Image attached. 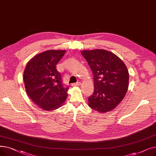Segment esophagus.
<instances>
[{
  "mask_svg": "<svg viewBox=\"0 0 156 156\" xmlns=\"http://www.w3.org/2000/svg\"><path fill=\"white\" fill-rule=\"evenodd\" d=\"M80 82H76V83H72L71 86L73 87H76V86H80Z\"/></svg>",
  "mask_w": 156,
  "mask_h": 156,
  "instance_id": "34e87169",
  "label": "esophagus"
}]
</instances>
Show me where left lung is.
Here are the masks:
<instances>
[{"label": "left lung", "mask_w": 156, "mask_h": 156, "mask_svg": "<svg viewBox=\"0 0 156 156\" xmlns=\"http://www.w3.org/2000/svg\"><path fill=\"white\" fill-rule=\"evenodd\" d=\"M81 54L94 75V91L88 97V106L99 112L114 109L124 99L128 88L129 73L116 55L102 49L84 50Z\"/></svg>", "instance_id": "left-lung-1"}]
</instances>
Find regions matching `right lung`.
Here are the masks:
<instances>
[{
  "label": "right lung",
  "mask_w": 156,
  "mask_h": 156,
  "mask_svg": "<svg viewBox=\"0 0 156 156\" xmlns=\"http://www.w3.org/2000/svg\"><path fill=\"white\" fill-rule=\"evenodd\" d=\"M65 50H49L37 54L27 63L23 74L26 91L39 108L45 111L58 109L68 97V87H64L56 65Z\"/></svg>",
  "instance_id": "right-lung-1"
}]
</instances>
